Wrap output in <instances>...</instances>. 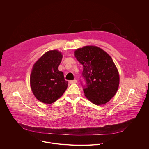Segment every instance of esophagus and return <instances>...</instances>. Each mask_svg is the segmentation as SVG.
<instances>
[{
	"label": "esophagus",
	"instance_id": "esophagus-1",
	"mask_svg": "<svg viewBox=\"0 0 149 149\" xmlns=\"http://www.w3.org/2000/svg\"><path fill=\"white\" fill-rule=\"evenodd\" d=\"M77 81L76 79H74V80H71V81H70V84H75V83H77Z\"/></svg>",
	"mask_w": 149,
	"mask_h": 149
}]
</instances>
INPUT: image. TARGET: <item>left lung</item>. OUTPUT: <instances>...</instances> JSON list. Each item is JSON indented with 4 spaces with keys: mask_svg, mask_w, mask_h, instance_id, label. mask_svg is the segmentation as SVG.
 Returning a JSON list of instances; mask_svg holds the SVG:
<instances>
[{
    "mask_svg": "<svg viewBox=\"0 0 149 149\" xmlns=\"http://www.w3.org/2000/svg\"><path fill=\"white\" fill-rule=\"evenodd\" d=\"M74 55L83 65L82 76L86 86L85 95L92 103L102 105L116 94L119 86L118 71L111 56L95 46H86L75 50Z\"/></svg>",
    "mask_w": 149,
    "mask_h": 149,
    "instance_id": "obj_1",
    "label": "left lung"
}]
</instances>
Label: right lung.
I'll use <instances>...</instances> for the list:
<instances>
[{"label": "right lung", "mask_w": 149, "mask_h": 149, "mask_svg": "<svg viewBox=\"0 0 149 149\" xmlns=\"http://www.w3.org/2000/svg\"><path fill=\"white\" fill-rule=\"evenodd\" d=\"M62 55L58 50L49 51L34 64L30 77L31 88L40 102L52 104L59 98L68 87L63 73L58 70Z\"/></svg>", "instance_id": "obj_1"}]
</instances>
